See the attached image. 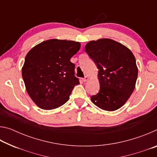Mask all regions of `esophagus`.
Instances as JSON below:
<instances>
[{"label":"esophagus","instance_id":"esophagus-1","mask_svg":"<svg viewBox=\"0 0 157 157\" xmlns=\"http://www.w3.org/2000/svg\"><path fill=\"white\" fill-rule=\"evenodd\" d=\"M82 80H83V82H86V81H88L89 80V78L87 76H86L85 77V78H84L83 79H82Z\"/></svg>","mask_w":157,"mask_h":157}]
</instances>
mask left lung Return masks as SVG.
<instances>
[{"mask_svg":"<svg viewBox=\"0 0 157 157\" xmlns=\"http://www.w3.org/2000/svg\"><path fill=\"white\" fill-rule=\"evenodd\" d=\"M85 50L98 68L100 91L91 97L92 102L105 111L118 109L136 85L138 68L134 55L128 48L110 39L89 41Z\"/></svg>","mask_w":157,"mask_h":157,"instance_id":"left-lung-1","label":"left lung"}]
</instances>
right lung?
I'll use <instances>...</instances> for the list:
<instances>
[{
	"instance_id": "obj_1",
	"label": "right lung",
	"mask_w": 157,
	"mask_h": 157,
	"mask_svg": "<svg viewBox=\"0 0 157 157\" xmlns=\"http://www.w3.org/2000/svg\"><path fill=\"white\" fill-rule=\"evenodd\" d=\"M80 46L79 42L53 39L28 52L22 77L28 95L39 107L54 109L68 100L74 86L79 84L70 60Z\"/></svg>"
}]
</instances>
